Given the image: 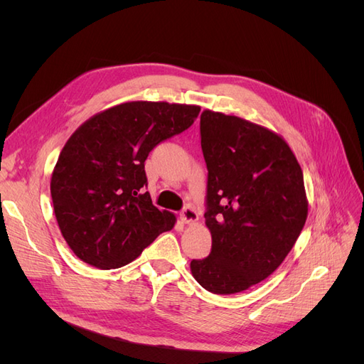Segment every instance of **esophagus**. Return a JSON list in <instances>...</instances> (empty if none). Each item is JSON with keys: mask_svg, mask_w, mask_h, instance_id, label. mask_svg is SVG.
<instances>
[{"mask_svg": "<svg viewBox=\"0 0 364 364\" xmlns=\"http://www.w3.org/2000/svg\"><path fill=\"white\" fill-rule=\"evenodd\" d=\"M199 218V215H197V213H196V209L193 208V206H185L182 211H181V220L183 223H194L196 220Z\"/></svg>", "mask_w": 364, "mask_h": 364, "instance_id": "34e87169", "label": "esophagus"}]
</instances>
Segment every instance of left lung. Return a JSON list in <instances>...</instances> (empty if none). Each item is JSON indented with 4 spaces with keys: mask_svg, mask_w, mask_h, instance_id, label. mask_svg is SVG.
<instances>
[{
    "mask_svg": "<svg viewBox=\"0 0 364 364\" xmlns=\"http://www.w3.org/2000/svg\"><path fill=\"white\" fill-rule=\"evenodd\" d=\"M211 253L191 273L214 294L247 290L277 270L305 225L308 202L294 153L274 132L222 112L200 115Z\"/></svg>",
    "mask_w": 364,
    "mask_h": 364,
    "instance_id": "1",
    "label": "left lung"
}]
</instances>
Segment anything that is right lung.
Instances as JSON below:
<instances>
[{
    "label": "right lung",
    "instance_id": "1",
    "mask_svg": "<svg viewBox=\"0 0 364 364\" xmlns=\"http://www.w3.org/2000/svg\"><path fill=\"white\" fill-rule=\"evenodd\" d=\"M194 105L129 102L109 107L77 129L51 176L60 232L82 261L118 269L173 229L174 214L151 203L144 162L159 142L188 129Z\"/></svg>",
    "mask_w": 364,
    "mask_h": 364
}]
</instances>
